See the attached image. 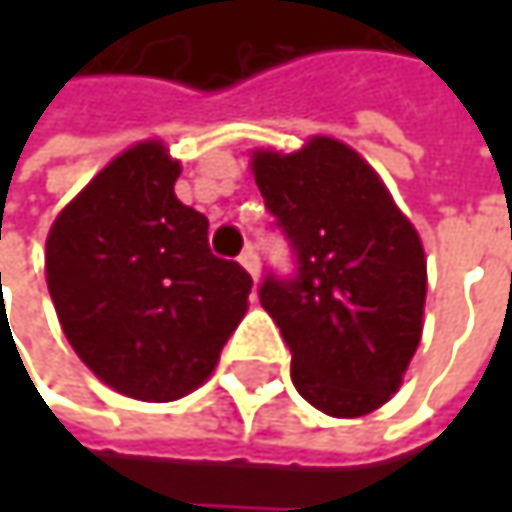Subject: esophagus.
<instances>
[{
  "label": "esophagus",
  "instance_id": "1",
  "mask_svg": "<svg viewBox=\"0 0 512 512\" xmlns=\"http://www.w3.org/2000/svg\"><path fill=\"white\" fill-rule=\"evenodd\" d=\"M240 263L249 269V275H252V278H257V272H260V257H257V252L252 249V246L240 255Z\"/></svg>",
  "mask_w": 512,
  "mask_h": 512
}]
</instances>
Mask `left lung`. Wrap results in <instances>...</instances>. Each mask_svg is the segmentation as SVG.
<instances>
[{
  "label": "left lung",
  "instance_id": "8db88e82",
  "mask_svg": "<svg viewBox=\"0 0 512 512\" xmlns=\"http://www.w3.org/2000/svg\"><path fill=\"white\" fill-rule=\"evenodd\" d=\"M255 183L296 272L266 275L260 305L290 347L296 391L332 418L379 409L421 344L427 260L379 174L338 139L257 151Z\"/></svg>",
  "mask_w": 512,
  "mask_h": 512
}]
</instances>
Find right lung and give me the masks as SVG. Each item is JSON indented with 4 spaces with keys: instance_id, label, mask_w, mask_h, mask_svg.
<instances>
[{
    "instance_id": "1",
    "label": "right lung",
    "mask_w": 512,
    "mask_h": 512,
    "mask_svg": "<svg viewBox=\"0 0 512 512\" xmlns=\"http://www.w3.org/2000/svg\"><path fill=\"white\" fill-rule=\"evenodd\" d=\"M162 142L115 156L52 222L47 287L58 323L109 388L168 403L213 373L252 275L207 246V216L174 195Z\"/></svg>"
}]
</instances>
